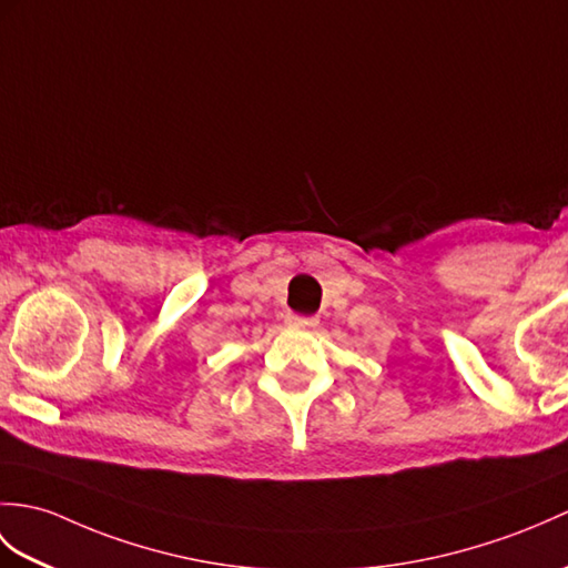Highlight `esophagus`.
<instances>
[{
	"label": "esophagus",
	"mask_w": 568,
	"mask_h": 568,
	"mask_svg": "<svg viewBox=\"0 0 568 568\" xmlns=\"http://www.w3.org/2000/svg\"><path fill=\"white\" fill-rule=\"evenodd\" d=\"M287 324L290 326H300V328H312L320 322H316V316H287Z\"/></svg>",
	"instance_id": "obj_1"
}]
</instances>
